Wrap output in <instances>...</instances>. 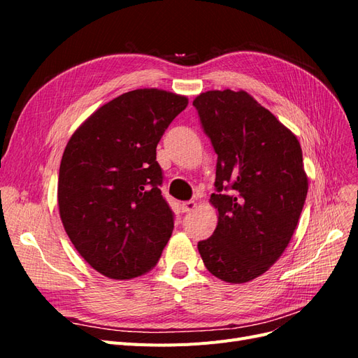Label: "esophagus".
Instances as JSON below:
<instances>
[{
  "label": "esophagus",
  "mask_w": 358,
  "mask_h": 358,
  "mask_svg": "<svg viewBox=\"0 0 358 358\" xmlns=\"http://www.w3.org/2000/svg\"><path fill=\"white\" fill-rule=\"evenodd\" d=\"M180 208H182L183 213H188V212H192L194 209L197 208V203L196 201H185V203L180 204Z\"/></svg>",
  "instance_id": "obj_1"
}]
</instances>
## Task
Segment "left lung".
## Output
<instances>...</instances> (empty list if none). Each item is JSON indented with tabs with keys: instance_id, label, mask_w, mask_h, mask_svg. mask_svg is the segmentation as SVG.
Wrapping results in <instances>:
<instances>
[{
	"instance_id": "1",
	"label": "left lung",
	"mask_w": 358,
	"mask_h": 358,
	"mask_svg": "<svg viewBox=\"0 0 358 358\" xmlns=\"http://www.w3.org/2000/svg\"><path fill=\"white\" fill-rule=\"evenodd\" d=\"M216 162L210 204L218 224L199 252L230 284L262 276L284 254L308 194L296 134L246 91H208L192 101Z\"/></svg>"
}]
</instances>
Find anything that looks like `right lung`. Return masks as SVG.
<instances>
[{
  "mask_svg": "<svg viewBox=\"0 0 358 358\" xmlns=\"http://www.w3.org/2000/svg\"><path fill=\"white\" fill-rule=\"evenodd\" d=\"M188 99L157 88L125 92L96 109L64 149L58 208L80 257L110 279L154 268L173 233L161 196L157 145Z\"/></svg>",
  "mask_w": 358,
  "mask_h": 358,
  "instance_id": "obj_1",
  "label": "right lung"
}]
</instances>
